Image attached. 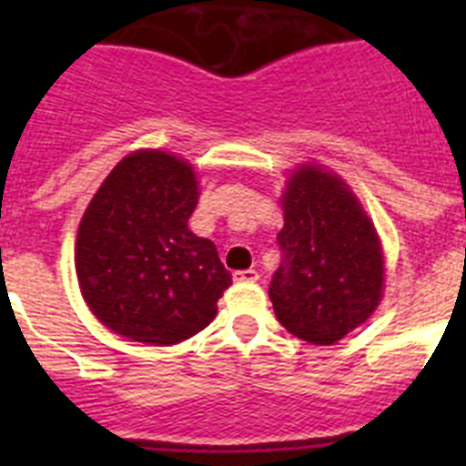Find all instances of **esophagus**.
Masks as SVG:
<instances>
[{"label":"esophagus","mask_w":466,"mask_h":466,"mask_svg":"<svg viewBox=\"0 0 466 466\" xmlns=\"http://www.w3.org/2000/svg\"><path fill=\"white\" fill-rule=\"evenodd\" d=\"M233 279H236V282H257L258 273H257V270H252V268L236 270V273H233Z\"/></svg>","instance_id":"1"}]
</instances>
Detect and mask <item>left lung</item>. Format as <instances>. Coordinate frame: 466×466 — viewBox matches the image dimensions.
<instances>
[{"label":"left lung","instance_id":"obj_1","mask_svg":"<svg viewBox=\"0 0 466 466\" xmlns=\"http://www.w3.org/2000/svg\"><path fill=\"white\" fill-rule=\"evenodd\" d=\"M282 209V261L268 287L275 317L296 339L333 345L380 303L378 233L348 184L319 166L294 170Z\"/></svg>","mask_w":466,"mask_h":466}]
</instances>
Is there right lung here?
<instances>
[{
  "label": "right lung",
  "mask_w": 466,
  "mask_h": 466,
  "mask_svg": "<svg viewBox=\"0 0 466 466\" xmlns=\"http://www.w3.org/2000/svg\"><path fill=\"white\" fill-rule=\"evenodd\" d=\"M196 205L193 167L166 151H135L106 175L76 236L81 294L106 329L175 345L212 322L230 273L188 230Z\"/></svg>",
  "instance_id": "obj_1"
}]
</instances>
